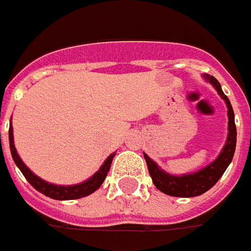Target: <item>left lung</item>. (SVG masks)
<instances>
[{"label": "left lung", "mask_w": 251, "mask_h": 251, "mask_svg": "<svg viewBox=\"0 0 251 251\" xmlns=\"http://www.w3.org/2000/svg\"><path fill=\"white\" fill-rule=\"evenodd\" d=\"M202 78L216 89V92L219 93V96L225 100L226 105H227V116H228L227 139H226V143L219 152V155L215 158L212 162L208 163L207 166H204L197 172L179 174V176L165 172L162 168L158 166L155 161H152L146 152H143L147 168H149V173L152 178L154 185L157 186V189L163 192L165 195H169V196L195 197L200 196L202 193L209 191L219 181L220 177L226 172V169L228 168V165L234 157V152H235L236 127L235 120H234V111H232L230 100L223 93L222 86H220V83L218 82L216 78L212 77V75H208V74H204Z\"/></svg>", "instance_id": "left-lung-1"}]
</instances>
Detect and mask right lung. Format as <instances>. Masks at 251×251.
Returning a JSON list of instances; mask_svg holds the SVG:
<instances>
[{"instance_id":"obj_1","label":"right lung","mask_w":251,"mask_h":251,"mask_svg":"<svg viewBox=\"0 0 251 251\" xmlns=\"http://www.w3.org/2000/svg\"><path fill=\"white\" fill-rule=\"evenodd\" d=\"M9 147H10V152H12V158L15 161L16 166L20 169V172L24 174L26 181L31 184L36 191L43 193L44 196L51 197L54 200H75V199H81V197L89 196L93 192H96L104 182L106 174L111 169V163L113 161V157L116 152L111 154L106 158L104 163L101 165V168L96 172V173L90 177V178L85 179L81 184H75V185H55L51 182H47L42 179L39 176L32 172L31 169L26 166L25 163L21 161V158L17 154V150L15 147V140H13V127H12V120H10V126H9Z\"/></svg>"}]
</instances>
